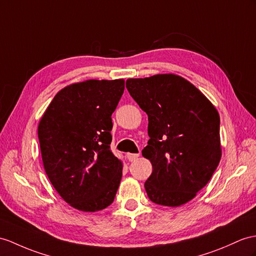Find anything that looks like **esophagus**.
I'll use <instances>...</instances> for the list:
<instances>
[{"label": "esophagus", "mask_w": 256, "mask_h": 256, "mask_svg": "<svg viewBox=\"0 0 256 256\" xmlns=\"http://www.w3.org/2000/svg\"><path fill=\"white\" fill-rule=\"evenodd\" d=\"M126 158L129 162H134L136 158H139V154H132V153H128L126 155Z\"/></svg>", "instance_id": "1"}]
</instances>
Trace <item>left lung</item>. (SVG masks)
<instances>
[{
    "instance_id": "1",
    "label": "left lung",
    "mask_w": 256,
    "mask_h": 256,
    "mask_svg": "<svg viewBox=\"0 0 256 256\" xmlns=\"http://www.w3.org/2000/svg\"><path fill=\"white\" fill-rule=\"evenodd\" d=\"M126 86L148 118L150 140L142 150L153 167L144 184L148 196L172 208L191 201L222 158L217 110L178 74L128 79Z\"/></svg>"
}]
</instances>
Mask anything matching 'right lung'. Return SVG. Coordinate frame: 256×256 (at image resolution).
<instances>
[{"instance_id": "right-lung-1", "label": "right lung", "mask_w": 256, "mask_h": 256, "mask_svg": "<svg viewBox=\"0 0 256 256\" xmlns=\"http://www.w3.org/2000/svg\"><path fill=\"white\" fill-rule=\"evenodd\" d=\"M124 80H86L58 92L38 126L50 182L74 208L96 212L114 201L122 163L112 153V114Z\"/></svg>"}]
</instances>
